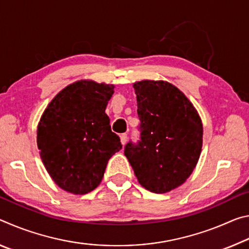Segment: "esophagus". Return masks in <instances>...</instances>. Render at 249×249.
Returning <instances> with one entry per match:
<instances>
[{
	"instance_id": "esophagus-1",
	"label": "esophagus",
	"mask_w": 249,
	"mask_h": 249,
	"mask_svg": "<svg viewBox=\"0 0 249 249\" xmlns=\"http://www.w3.org/2000/svg\"><path fill=\"white\" fill-rule=\"evenodd\" d=\"M120 138H121L122 145H125L126 142H127V135H126V134H122L121 136H120Z\"/></svg>"
}]
</instances>
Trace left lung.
Listing matches in <instances>:
<instances>
[{"label": "left lung", "mask_w": 249, "mask_h": 249, "mask_svg": "<svg viewBox=\"0 0 249 249\" xmlns=\"http://www.w3.org/2000/svg\"><path fill=\"white\" fill-rule=\"evenodd\" d=\"M141 120V141L124 154L138 182L167 193L185 182L199 161L203 126L199 113L178 88L162 80L133 84Z\"/></svg>", "instance_id": "left-lung-1"}]
</instances>
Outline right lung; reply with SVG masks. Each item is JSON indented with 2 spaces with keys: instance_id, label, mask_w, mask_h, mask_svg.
Wrapping results in <instances>:
<instances>
[{
  "instance_id": "add662e5",
  "label": "right lung",
  "mask_w": 249,
  "mask_h": 249,
  "mask_svg": "<svg viewBox=\"0 0 249 249\" xmlns=\"http://www.w3.org/2000/svg\"><path fill=\"white\" fill-rule=\"evenodd\" d=\"M114 86L79 80L52 100L37 126V146L59 188L86 195L102 181L108 159L122 149L105 108Z\"/></svg>"
}]
</instances>
